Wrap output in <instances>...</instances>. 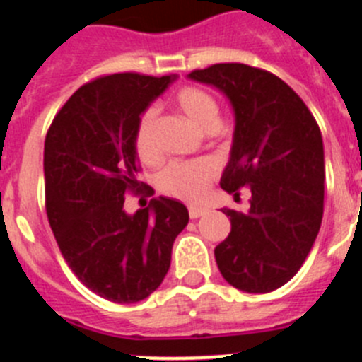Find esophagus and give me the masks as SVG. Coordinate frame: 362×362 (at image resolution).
Returning a JSON list of instances; mask_svg holds the SVG:
<instances>
[{
  "label": "esophagus",
  "mask_w": 362,
  "mask_h": 362,
  "mask_svg": "<svg viewBox=\"0 0 362 362\" xmlns=\"http://www.w3.org/2000/svg\"><path fill=\"white\" fill-rule=\"evenodd\" d=\"M204 212H206V209H203V206H190V209H188V214H190V219H197V217L203 216Z\"/></svg>",
  "instance_id": "1"
}]
</instances>
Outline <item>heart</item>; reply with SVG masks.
<instances>
[{
  "label": "heart",
  "instance_id": "b5f03b06",
  "mask_svg": "<svg viewBox=\"0 0 362 362\" xmlns=\"http://www.w3.org/2000/svg\"><path fill=\"white\" fill-rule=\"evenodd\" d=\"M174 101L188 119L194 121L206 132L219 127V105L209 92L194 86H185L175 94ZM156 123H158L156 108H146L137 121L134 150L143 163H150L158 158ZM214 174H216L214 165L209 161H174L159 172L158 188L177 199L199 201L203 199Z\"/></svg>",
  "mask_w": 362,
  "mask_h": 362
}]
</instances>
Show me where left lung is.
Here are the masks:
<instances>
[{"mask_svg": "<svg viewBox=\"0 0 362 362\" xmlns=\"http://www.w3.org/2000/svg\"><path fill=\"white\" fill-rule=\"evenodd\" d=\"M188 79L216 86L232 105L235 129L221 188L246 212L225 209L232 230L216 246L226 283L267 293L288 283L312 250L322 221L325 148L317 121L283 79L243 63H217Z\"/></svg>", "mask_w": 362, "mask_h": 362, "instance_id": "obj_1", "label": "left lung"}]
</instances>
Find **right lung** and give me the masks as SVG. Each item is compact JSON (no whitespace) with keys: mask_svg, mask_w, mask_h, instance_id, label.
Here are the masks:
<instances>
[{"mask_svg":"<svg viewBox=\"0 0 362 362\" xmlns=\"http://www.w3.org/2000/svg\"><path fill=\"white\" fill-rule=\"evenodd\" d=\"M112 74L86 83L56 114L45 139L47 216L70 270L103 299L130 305L158 288L170 268L172 245L188 225V210L152 197L127 214L124 196L153 190L137 181V121L175 81Z\"/></svg>","mask_w":362,"mask_h":362,"instance_id":"obj_1","label":"right lung"}]
</instances>
